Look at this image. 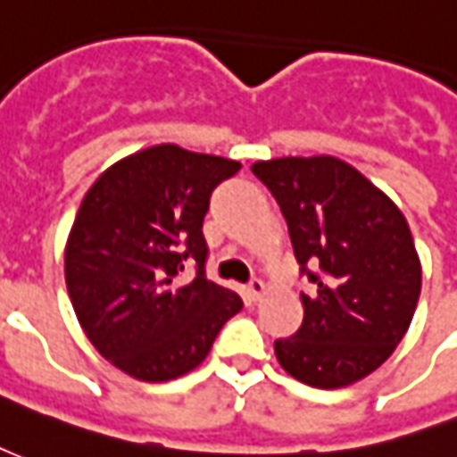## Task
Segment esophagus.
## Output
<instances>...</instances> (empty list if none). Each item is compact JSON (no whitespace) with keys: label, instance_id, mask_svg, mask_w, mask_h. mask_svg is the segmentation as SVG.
I'll return each instance as SVG.
<instances>
[{"label":"esophagus","instance_id":"obj_1","mask_svg":"<svg viewBox=\"0 0 457 457\" xmlns=\"http://www.w3.org/2000/svg\"><path fill=\"white\" fill-rule=\"evenodd\" d=\"M246 293H249V297H252V300H262V297L266 295V283L259 278H254L252 283H249V286H246Z\"/></svg>","mask_w":457,"mask_h":457}]
</instances>
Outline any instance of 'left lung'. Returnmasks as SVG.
<instances>
[{
    "label": "left lung",
    "mask_w": 457,
    "mask_h": 457,
    "mask_svg": "<svg viewBox=\"0 0 457 457\" xmlns=\"http://www.w3.org/2000/svg\"><path fill=\"white\" fill-rule=\"evenodd\" d=\"M252 171L280 205L297 263L314 286L300 293V329L273 344L280 368L322 390L363 380L390 358L417 310L421 262L407 220L332 154L254 162Z\"/></svg>",
    "instance_id": "1"
}]
</instances>
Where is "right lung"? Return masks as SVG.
<instances>
[{
    "label": "right lung",
    "instance_id": "add662e5",
    "mask_svg": "<svg viewBox=\"0 0 457 457\" xmlns=\"http://www.w3.org/2000/svg\"><path fill=\"white\" fill-rule=\"evenodd\" d=\"M242 164L179 145L128 154L84 195L65 245V283L94 349L143 383L191 373L242 297L205 278L203 218ZM188 261L199 263L181 281Z\"/></svg>",
    "mask_w": 457,
    "mask_h": 457
}]
</instances>
